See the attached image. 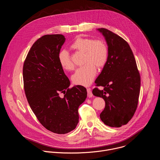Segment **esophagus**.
Listing matches in <instances>:
<instances>
[{"mask_svg": "<svg viewBox=\"0 0 160 160\" xmlns=\"http://www.w3.org/2000/svg\"><path fill=\"white\" fill-rule=\"evenodd\" d=\"M87 96H88V98H92L93 95H92V92H91V89H90V88H87Z\"/></svg>", "mask_w": 160, "mask_h": 160, "instance_id": "34e87169", "label": "esophagus"}]
</instances>
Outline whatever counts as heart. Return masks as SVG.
I'll return each mask as SVG.
<instances>
[{
    "label": "heart",
    "mask_w": 160,
    "mask_h": 160,
    "mask_svg": "<svg viewBox=\"0 0 160 160\" xmlns=\"http://www.w3.org/2000/svg\"><path fill=\"white\" fill-rule=\"evenodd\" d=\"M71 46L74 49L84 52V62L86 63L75 71L72 77V81L76 85L88 86L96 75V66L101 68L107 61L108 56L107 45L101 40H94L92 38L78 37ZM58 60L64 69L70 70L73 68L74 65L66 51H60Z\"/></svg>",
    "instance_id": "1"
}]
</instances>
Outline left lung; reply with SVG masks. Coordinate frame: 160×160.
Masks as SVG:
<instances>
[{
  "instance_id": "1",
  "label": "left lung",
  "mask_w": 160,
  "mask_h": 160,
  "mask_svg": "<svg viewBox=\"0 0 160 160\" xmlns=\"http://www.w3.org/2000/svg\"><path fill=\"white\" fill-rule=\"evenodd\" d=\"M108 45L106 64L95 83L104 90L95 88L94 96L104 99L106 105L100 114L101 121L111 127H120L132 118L138 104L140 75L128 43L122 37L106 29L99 28Z\"/></svg>"
}]
</instances>
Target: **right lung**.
<instances>
[{
    "label": "right lung",
    "instance_id": "obj_1",
    "mask_svg": "<svg viewBox=\"0 0 160 160\" xmlns=\"http://www.w3.org/2000/svg\"><path fill=\"white\" fill-rule=\"evenodd\" d=\"M66 38L61 34L46 35L32 45L23 65L24 88L30 106L48 130L64 134L74 130L79 121L78 109L87 98L81 85L72 88L58 54ZM62 92L65 96L61 98Z\"/></svg>",
    "mask_w": 160,
    "mask_h": 160
}]
</instances>
